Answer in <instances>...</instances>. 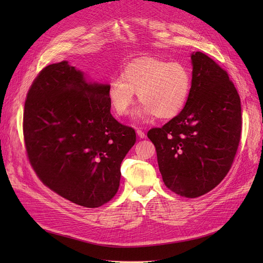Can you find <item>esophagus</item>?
<instances>
[{"mask_svg":"<svg viewBox=\"0 0 263 263\" xmlns=\"http://www.w3.org/2000/svg\"><path fill=\"white\" fill-rule=\"evenodd\" d=\"M136 133H137V135H139L140 139H145V137H146L145 132H143V131H142V130H140V129H137V130H136Z\"/></svg>","mask_w":263,"mask_h":263,"instance_id":"34e87169","label":"esophagus"}]
</instances>
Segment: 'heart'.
I'll return each instance as SVG.
<instances>
[{"label":"heart","instance_id":"heart-1","mask_svg":"<svg viewBox=\"0 0 263 263\" xmlns=\"http://www.w3.org/2000/svg\"><path fill=\"white\" fill-rule=\"evenodd\" d=\"M191 85L192 77L183 64L146 58L128 65L122 78L109 81L107 97L118 116L129 113L137 93L142 105L135 112V118L171 119L186 104Z\"/></svg>","mask_w":263,"mask_h":263}]
</instances>
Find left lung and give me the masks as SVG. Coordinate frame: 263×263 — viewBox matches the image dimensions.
Returning a JSON list of instances; mask_svg holds the SVG:
<instances>
[{
	"label": "left lung",
	"instance_id": "obj_1",
	"mask_svg": "<svg viewBox=\"0 0 263 263\" xmlns=\"http://www.w3.org/2000/svg\"><path fill=\"white\" fill-rule=\"evenodd\" d=\"M192 85L183 109L147 136L156 146L163 181L176 194L195 198L229 172L241 137L240 96L224 69L193 52Z\"/></svg>",
	"mask_w": 263,
	"mask_h": 263
}]
</instances>
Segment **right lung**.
I'll list each match as a JSON object with an SVG mask.
<instances>
[{"mask_svg":"<svg viewBox=\"0 0 263 263\" xmlns=\"http://www.w3.org/2000/svg\"><path fill=\"white\" fill-rule=\"evenodd\" d=\"M107 87L63 61L40 71L24 104L32 167L49 189L86 208L115 196L120 164L136 141L134 129L110 114Z\"/></svg>","mask_w":263,"mask_h":263,"instance_id":"add662e5","label":"right lung"}]
</instances>
